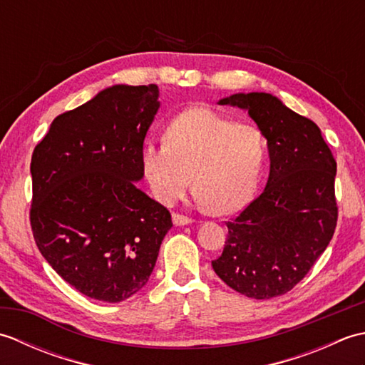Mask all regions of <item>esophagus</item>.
Returning a JSON list of instances; mask_svg holds the SVG:
<instances>
[{
    "label": "esophagus",
    "instance_id": "esophagus-1",
    "mask_svg": "<svg viewBox=\"0 0 365 365\" xmlns=\"http://www.w3.org/2000/svg\"><path fill=\"white\" fill-rule=\"evenodd\" d=\"M173 222L175 224V226H188V224L192 222V220L188 218V216H185V215L174 213L173 215Z\"/></svg>",
    "mask_w": 365,
    "mask_h": 365
}]
</instances>
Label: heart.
<instances>
[{
  "instance_id": "heart-1",
  "label": "heart",
  "mask_w": 365,
  "mask_h": 365,
  "mask_svg": "<svg viewBox=\"0 0 365 365\" xmlns=\"http://www.w3.org/2000/svg\"><path fill=\"white\" fill-rule=\"evenodd\" d=\"M265 158L267 141L257 125L197 106L169 122L165 143H145L141 165L161 202H175L195 182L200 204L230 215L251 202Z\"/></svg>"
}]
</instances>
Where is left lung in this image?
Returning a JSON list of instances; mask_svg holds the SVG:
<instances>
[{"mask_svg": "<svg viewBox=\"0 0 365 365\" xmlns=\"http://www.w3.org/2000/svg\"><path fill=\"white\" fill-rule=\"evenodd\" d=\"M220 105L245 110L267 139L269 175L262 195L227 222L215 273L247 298L292 290L327 250L337 224V165L320 128L267 92H238Z\"/></svg>", "mask_w": 365, "mask_h": 365, "instance_id": "8db88e82", "label": "left lung"}]
</instances>
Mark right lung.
<instances>
[{
    "instance_id": "1",
    "label": "right lung",
    "mask_w": 365,
    "mask_h": 365,
    "mask_svg": "<svg viewBox=\"0 0 365 365\" xmlns=\"http://www.w3.org/2000/svg\"><path fill=\"white\" fill-rule=\"evenodd\" d=\"M157 84H114L58 115L31 158V227L38 251L76 290L105 302L149 281L170 215L138 188L160 108Z\"/></svg>"
}]
</instances>
